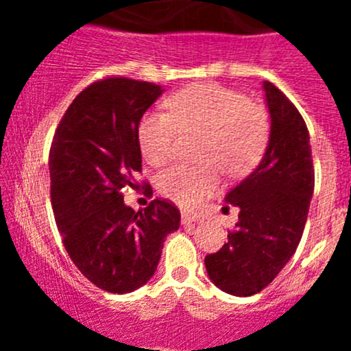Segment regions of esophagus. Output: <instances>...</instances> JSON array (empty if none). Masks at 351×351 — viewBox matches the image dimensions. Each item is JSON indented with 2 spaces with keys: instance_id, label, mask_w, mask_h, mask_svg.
<instances>
[{
  "instance_id": "esophagus-1",
  "label": "esophagus",
  "mask_w": 351,
  "mask_h": 351,
  "mask_svg": "<svg viewBox=\"0 0 351 351\" xmlns=\"http://www.w3.org/2000/svg\"><path fill=\"white\" fill-rule=\"evenodd\" d=\"M197 221H198V215L197 214H192V212H186V210L182 212V222L185 226L193 224V222H197Z\"/></svg>"
}]
</instances>
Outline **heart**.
Returning <instances> with one entry per match:
<instances>
[{
    "instance_id": "obj_1",
    "label": "heart",
    "mask_w": 351,
    "mask_h": 351,
    "mask_svg": "<svg viewBox=\"0 0 351 351\" xmlns=\"http://www.w3.org/2000/svg\"><path fill=\"white\" fill-rule=\"evenodd\" d=\"M168 112H147L139 123L144 159L159 166L175 151L180 132H205L200 168L173 165L159 175V192L169 200L193 207L215 192L221 183L219 167L231 178L254 168L268 143L267 110L247 100L241 91L221 84L198 83L185 86L166 100Z\"/></svg>"
}]
</instances>
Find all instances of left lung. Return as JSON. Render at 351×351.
Segmentation results:
<instances>
[{
    "label": "left lung",
    "instance_id": "left-lung-1",
    "mask_svg": "<svg viewBox=\"0 0 351 351\" xmlns=\"http://www.w3.org/2000/svg\"><path fill=\"white\" fill-rule=\"evenodd\" d=\"M271 127L267 153L253 173L226 197L239 207L228 243L205 256L210 280L247 297L271 284L299 246L314 192L309 130L295 105L263 81Z\"/></svg>",
    "mask_w": 351,
    "mask_h": 351
}]
</instances>
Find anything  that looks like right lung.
<instances>
[{
  "label": "right lung",
  "mask_w": 351,
  "mask_h": 351,
  "mask_svg": "<svg viewBox=\"0 0 351 351\" xmlns=\"http://www.w3.org/2000/svg\"><path fill=\"white\" fill-rule=\"evenodd\" d=\"M159 84L108 76L84 88L62 115L49 153L58 229L77 270L101 290L127 293L149 280L162 241L180 228V210L154 198L136 212L123 189L143 171L139 122ZM146 193L153 195L149 183Z\"/></svg>",
  "instance_id": "add662e5"
}]
</instances>
